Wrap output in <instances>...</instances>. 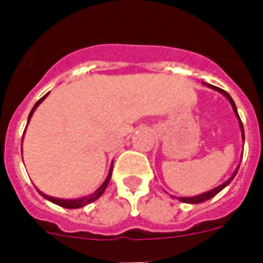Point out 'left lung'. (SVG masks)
Wrapping results in <instances>:
<instances>
[{
  "label": "left lung",
  "mask_w": 263,
  "mask_h": 263,
  "mask_svg": "<svg viewBox=\"0 0 263 263\" xmlns=\"http://www.w3.org/2000/svg\"><path fill=\"white\" fill-rule=\"evenodd\" d=\"M205 85H208V87H210V88H212V89H216V90H218V92H220V93H222V95H224V96L227 97V99L229 100V101H231V104H232V108H233L234 113H236V116H237V117H238V121H240L241 132H242V139H245V136H243V125H242V122H241V118H240V116H238V111H237L236 104H234V101H233V100H232V97L229 96V93H228V92H225L224 89H221V88L213 87V85H211V84H206V83H205ZM237 171H238V168L236 170V173L233 174V176H232V178H229V179H228V180H227V182H225V183H222V184H221V185H218V187L213 188V190H211V191L205 192V194L197 195V196H192V197H178V199H179V201H182V203H188V204H197V203H203V201H205V200H210V199H212V197L215 196V195H217L218 192L221 191L222 188H225V187H227L228 184H229V183L232 182V179H233L234 176H236Z\"/></svg>",
  "instance_id": "obj_1"
}]
</instances>
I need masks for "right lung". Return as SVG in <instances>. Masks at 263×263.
Masks as SVG:
<instances>
[{"instance_id": "right-lung-1", "label": "right lung", "mask_w": 263, "mask_h": 263, "mask_svg": "<svg viewBox=\"0 0 263 263\" xmlns=\"http://www.w3.org/2000/svg\"><path fill=\"white\" fill-rule=\"evenodd\" d=\"M47 95H48V93H46L45 96H43V97H42V99H39L38 101H36V104H35V105H34V108H32L31 111H30L29 121H30V118H31V116H32V113H34V110H35V109H36V106H38L39 104H41L42 101H43V100L46 99V97H47ZM23 134H25V133H23ZM111 168H113V166L110 167V171H109V174H108V178H106L105 182L103 183V185H101V187H100L99 190H96V191H95L92 195H88V196L80 197V199H75V200H64V199H58V197L47 196V195L42 194L41 191H39V194H41L42 196L45 197V199H47V200H50L51 203L58 204V205L64 206V208H68V210H73V208H80V206H84V205H87V204L93 203L95 200H97V199H99V197L104 194V191H105V188L108 187V184H109V180H110Z\"/></svg>"}]
</instances>
